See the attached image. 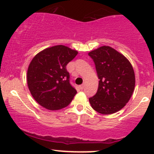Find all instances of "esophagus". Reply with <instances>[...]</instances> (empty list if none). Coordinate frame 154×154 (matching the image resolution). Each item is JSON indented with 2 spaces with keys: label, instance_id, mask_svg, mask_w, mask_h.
<instances>
[{
  "label": "esophagus",
  "instance_id": "esophagus-1",
  "mask_svg": "<svg viewBox=\"0 0 154 154\" xmlns=\"http://www.w3.org/2000/svg\"><path fill=\"white\" fill-rule=\"evenodd\" d=\"M84 88H85V84L81 85L79 86V88H80L81 90H83V89H84Z\"/></svg>",
  "mask_w": 154,
  "mask_h": 154
}]
</instances>
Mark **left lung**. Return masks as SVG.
I'll use <instances>...</instances> for the list:
<instances>
[{
	"label": "left lung",
	"instance_id": "1",
	"mask_svg": "<svg viewBox=\"0 0 154 154\" xmlns=\"http://www.w3.org/2000/svg\"><path fill=\"white\" fill-rule=\"evenodd\" d=\"M88 55L94 61L99 79L96 94L89 98L92 108L102 114L117 112L133 93L135 77L132 64L110 46H101Z\"/></svg>",
	"mask_w": 154,
	"mask_h": 154
}]
</instances>
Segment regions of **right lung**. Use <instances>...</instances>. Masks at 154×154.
Instances as JSON below:
<instances>
[{
	"label": "right lung",
	"mask_w": 154,
	"mask_h": 154,
	"mask_svg": "<svg viewBox=\"0 0 154 154\" xmlns=\"http://www.w3.org/2000/svg\"><path fill=\"white\" fill-rule=\"evenodd\" d=\"M78 54L63 45L44 49L33 58L26 74L31 95L40 106L59 110L72 102L77 91L70 85L66 65Z\"/></svg>",
	"instance_id": "obj_1"
}]
</instances>
